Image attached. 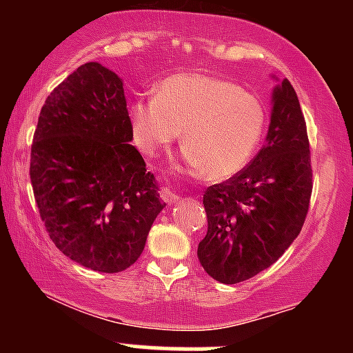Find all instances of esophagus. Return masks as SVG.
<instances>
[{"mask_svg": "<svg viewBox=\"0 0 353 353\" xmlns=\"http://www.w3.org/2000/svg\"><path fill=\"white\" fill-rule=\"evenodd\" d=\"M161 197H163V201L165 202V204H177V202L181 201V197L169 188H164L163 190H161Z\"/></svg>", "mask_w": 353, "mask_h": 353, "instance_id": "esophagus-1", "label": "esophagus"}]
</instances>
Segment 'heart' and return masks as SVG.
I'll return each mask as SVG.
<instances>
[{
	"label": "heart",
	"instance_id": "obj_1",
	"mask_svg": "<svg viewBox=\"0 0 353 353\" xmlns=\"http://www.w3.org/2000/svg\"><path fill=\"white\" fill-rule=\"evenodd\" d=\"M129 123L136 145L148 156L171 144L181 131L182 168L219 181L250 159L265 114L261 101L230 81L179 72L161 83L156 98L134 101Z\"/></svg>",
	"mask_w": 353,
	"mask_h": 353
}]
</instances>
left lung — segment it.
Here are the masks:
<instances>
[{"mask_svg":"<svg viewBox=\"0 0 353 353\" xmlns=\"http://www.w3.org/2000/svg\"><path fill=\"white\" fill-rule=\"evenodd\" d=\"M312 194L307 125L292 84L272 92L265 144L242 171L204 192L208 234L197 257L210 277L237 283L270 267L301 234Z\"/></svg>","mask_w":353,"mask_h":353,"instance_id":"left-lung-1","label":"left lung"}]
</instances>
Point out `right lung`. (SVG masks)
Returning a JSON list of instances; mask_svg holds the SVG:
<instances>
[{
	"instance_id": "right-lung-1",
	"label": "right lung",
	"mask_w": 353,
	"mask_h": 353,
	"mask_svg": "<svg viewBox=\"0 0 353 353\" xmlns=\"http://www.w3.org/2000/svg\"><path fill=\"white\" fill-rule=\"evenodd\" d=\"M131 141L123 79L99 63L71 72L39 112L30 164L39 216L61 252L96 272L134 264L165 205Z\"/></svg>"
}]
</instances>
